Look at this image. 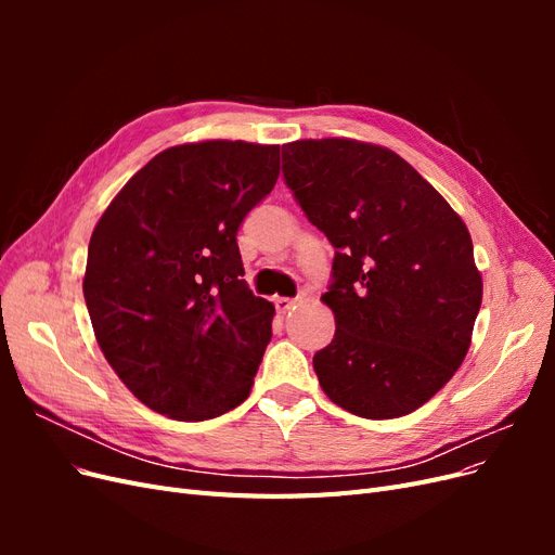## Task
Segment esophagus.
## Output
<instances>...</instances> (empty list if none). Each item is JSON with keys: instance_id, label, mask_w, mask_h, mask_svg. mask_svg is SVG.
Listing matches in <instances>:
<instances>
[{"instance_id": "esophagus-1", "label": "esophagus", "mask_w": 555, "mask_h": 555, "mask_svg": "<svg viewBox=\"0 0 555 555\" xmlns=\"http://www.w3.org/2000/svg\"><path fill=\"white\" fill-rule=\"evenodd\" d=\"M273 304H275V310L280 312V314H287V312H292L294 310V300L292 298H282V296H278L275 300H273Z\"/></svg>"}]
</instances>
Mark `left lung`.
Here are the masks:
<instances>
[{
  "label": "left lung",
  "instance_id": "8db88e82",
  "mask_svg": "<svg viewBox=\"0 0 555 555\" xmlns=\"http://www.w3.org/2000/svg\"><path fill=\"white\" fill-rule=\"evenodd\" d=\"M282 173L335 247L322 296L335 335L312 359L324 393L363 418L422 408L473 340L481 275L467 227L389 147L294 141L282 145Z\"/></svg>",
  "mask_w": 555,
  "mask_h": 555
}]
</instances>
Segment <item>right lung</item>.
Masks as SVG:
<instances>
[{"label": "right lung", "mask_w": 555, "mask_h": 555, "mask_svg": "<svg viewBox=\"0 0 555 555\" xmlns=\"http://www.w3.org/2000/svg\"><path fill=\"white\" fill-rule=\"evenodd\" d=\"M278 176L280 145H173L96 222L82 280L92 328L150 410L206 422L249 396L275 308L243 280L236 233Z\"/></svg>", "instance_id": "1"}]
</instances>
